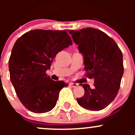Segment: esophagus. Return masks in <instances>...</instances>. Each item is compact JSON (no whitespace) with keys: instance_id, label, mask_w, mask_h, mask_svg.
Returning a JSON list of instances; mask_svg holds the SVG:
<instances>
[{"instance_id":"1","label":"esophagus","mask_w":135,"mask_h":135,"mask_svg":"<svg viewBox=\"0 0 135 135\" xmlns=\"http://www.w3.org/2000/svg\"><path fill=\"white\" fill-rule=\"evenodd\" d=\"M70 86H71L72 88H76V87H77L78 84H76V83H70Z\"/></svg>"}]
</instances>
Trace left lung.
<instances>
[{"mask_svg":"<svg viewBox=\"0 0 135 135\" xmlns=\"http://www.w3.org/2000/svg\"><path fill=\"white\" fill-rule=\"evenodd\" d=\"M84 55L86 77L94 79V88L82 84L84 95L76 99L89 110H101L114 100L123 74V54L115 42L105 32L91 28L69 31Z\"/></svg>","mask_w":135,"mask_h":135,"instance_id":"1","label":"left lung"}]
</instances>
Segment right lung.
I'll use <instances>...</instances> for the list:
<instances>
[{
    "label": "right lung",
    "instance_id": "right-lung-1",
    "mask_svg": "<svg viewBox=\"0 0 135 135\" xmlns=\"http://www.w3.org/2000/svg\"><path fill=\"white\" fill-rule=\"evenodd\" d=\"M72 44L66 30H32L16 40L9 59V76L27 109L41 114L55 107L59 91L68 84L52 80L46 70L57 54Z\"/></svg>",
    "mask_w": 135,
    "mask_h": 135
}]
</instances>
